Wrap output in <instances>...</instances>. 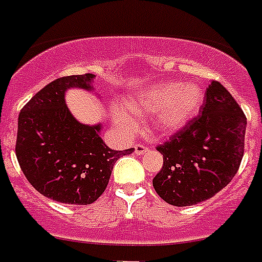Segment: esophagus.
<instances>
[{
  "mask_svg": "<svg viewBox=\"0 0 262 262\" xmlns=\"http://www.w3.org/2000/svg\"><path fill=\"white\" fill-rule=\"evenodd\" d=\"M147 151V146H144V144H135V154H137V156H143V154H146Z\"/></svg>",
  "mask_w": 262,
  "mask_h": 262,
  "instance_id": "34e87169",
  "label": "esophagus"
}]
</instances>
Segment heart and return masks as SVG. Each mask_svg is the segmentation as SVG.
Wrapping results in <instances>:
<instances>
[{"label":"heart","instance_id":"b5f03b06","mask_svg":"<svg viewBox=\"0 0 262 262\" xmlns=\"http://www.w3.org/2000/svg\"><path fill=\"white\" fill-rule=\"evenodd\" d=\"M204 102V89L198 82L164 81L146 86L127 98V108L114 105V123L121 133L131 135L141 120L152 115L150 128L157 137L179 133L193 120Z\"/></svg>","mask_w":262,"mask_h":262}]
</instances>
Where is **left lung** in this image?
<instances>
[{"label": "left lung", "mask_w": 262, "mask_h": 262, "mask_svg": "<svg viewBox=\"0 0 262 262\" xmlns=\"http://www.w3.org/2000/svg\"><path fill=\"white\" fill-rule=\"evenodd\" d=\"M246 116L221 82L208 85L200 115L158 146L164 166L152 179L161 199L176 207L211 199L233 180L244 157Z\"/></svg>", "instance_id": "obj_1"}]
</instances>
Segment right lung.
<instances>
[{
    "label": "right lung",
    "mask_w": 262,
    "mask_h": 262,
    "mask_svg": "<svg viewBox=\"0 0 262 262\" xmlns=\"http://www.w3.org/2000/svg\"><path fill=\"white\" fill-rule=\"evenodd\" d=\"M95 74L68 75L33 96L18 116L16 157L35 189L48 199L86 206L105 190L115 162L134 148L112 150L100 137L102 124H82L66 105L77 88L93 91Z\"/></svg>",
    "instance_id": "1"
}]
</instances>
